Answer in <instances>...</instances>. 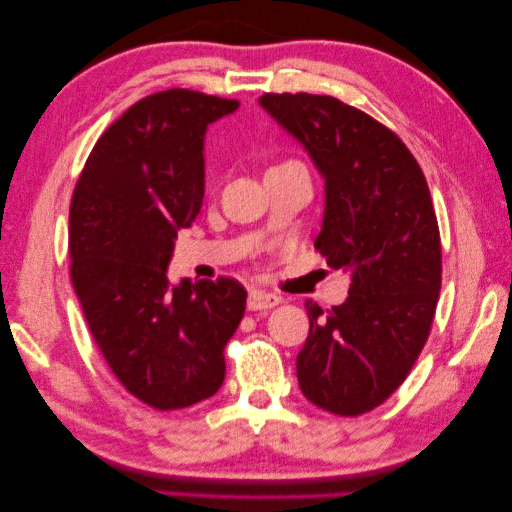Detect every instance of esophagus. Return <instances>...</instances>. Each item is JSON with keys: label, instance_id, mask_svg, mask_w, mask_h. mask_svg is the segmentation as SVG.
<instances>
[{"label": "esophagus", "instance_id": "obj_1", "mask_svg": "<svg viewBox=\"0 0 512 512\" xmlns=\"http://www.w3.org/2000/svg\"><path fill=\"white\" fill-rule=\"evenodd\" d=\"M281 304V297L272 295V292H265V290H251L249 297H247V308L249 311H267V308H274Z\"/></svg>", "mask_w": 512, "mask_h": 512}]
</instances>
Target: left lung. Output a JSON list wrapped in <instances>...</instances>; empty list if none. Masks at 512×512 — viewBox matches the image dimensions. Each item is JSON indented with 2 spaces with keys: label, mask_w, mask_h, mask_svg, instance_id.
I'll return each mask as SVG.
<instances>
[{
  "label": "left lung",
  "mask_w": 512,
  "mask_h": 512,
  "mask_svg": "<svg viewBox=\"0 0 512 512\" xmlns=\"http://www.w3.org/2000/svg\"><path fill=\"white\" fill-rule=\"evenodd\" d=\"M324 177L315 249L351 274L345 304L306 301L297 379L311 404L356 417L381 406L413 370L442 283L438 217L415 156L381 122L329 95L258 99Z\"/></svg>",
  "instance_id": "obj_1"
}]
</instances>
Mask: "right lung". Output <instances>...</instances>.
Returning <instances> with one entry per match:
<instances>
[{
	"mask_svg": "<svg viewBox=\"0 0 512 512\" xmlns=\"http://www.w3.org/2000/svg\"><path fill=\"white\" fill-rule=\"evenodd\" d=\"M236 99L172 88L124 111L92 147L70 206V276L92 338L133 397L177 410L213 397L245 315L236 279H167L177 231L204 201L208 124Z\"/></svg>",
	"mask_w": 512,
	"mask_h": 512,
	"instance_id": "add662e5",
	"label": "right lung"
}]
</instances>
